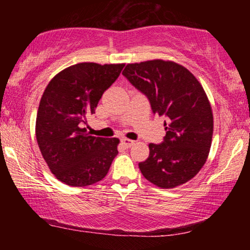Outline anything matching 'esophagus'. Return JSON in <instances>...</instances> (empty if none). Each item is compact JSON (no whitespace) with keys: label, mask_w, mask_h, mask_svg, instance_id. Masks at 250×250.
Wrapping results in <instances>:
<instances>
[{"label":"esophagus","mask_w":250,"mask_h":250,"mask_svg":"<svg viewBox=\"0 0 250 250\" xmlns=\"http://www.w3.org/2000/svg\"><path fill=\"white\" fill-rule=\"evenodd\" d=\"M122 143L123 146H126V148H131V146L134 145V141H132V140L129 139H122Z\"/></svg>","instance_id":"obj_1"}]
</instances>
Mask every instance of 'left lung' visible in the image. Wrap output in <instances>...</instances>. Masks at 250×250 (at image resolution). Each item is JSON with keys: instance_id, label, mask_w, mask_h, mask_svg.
<instances>
[{"instance_id": "1", "label": "left lung", "mask_w": 250, "mask_h": 250, "mask_svg": "<svg viewBox=\"0 0 250 250\" xmlns=\"http://www.w3.org/2000/svg\"><path fill=\"white\" fill-rule=\"evenodd\" d=\"M123 75L148 98L153 114L166 119L163 142L150 143L149 157L139 163L142 175L164 189L188 182L206 163L213 136V112L203 86L172 61L129 63Z\"/></svg>"}]
</instances>
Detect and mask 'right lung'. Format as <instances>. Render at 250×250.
I'll return each mask as SVG.
<instances>
[{
	"mask_svg": "<svg viewBox=\"0 0 250 250\" xmlns=\"http://www.w3.org/2000/svg\"><path fill=\"white\" fill-rule=\"evenodd\" d=\"M124 66L74 64L56 75L44 91L36 117L37 143L51 172L67 186L99 182L117 156V138L92 136L84 125Z\"/></svg>",
	"mask_w": 250,
	"mask_h": 250,
	"instance_id": "add662e5",
	"label": "right lung"
}]
</instances>
